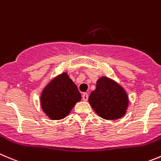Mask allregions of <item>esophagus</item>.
I'll list each match as a JSON object with an SVG mask.
<instances>
[{"label":"esophagus","mask_w":161,"mask_h":161,"mask_svg":"<svg viewBox=\"0 0 161 161\" xmlns=\"http://www.w3.org/2000/svg\"><path fill=\"white\" fill-rule=\"evenodd\" d=\"M82 100L85 101H86L87 100H88V94L86 93H84L83 94H82Z\"/></svg>","instance_id":"1"}]
</instances>
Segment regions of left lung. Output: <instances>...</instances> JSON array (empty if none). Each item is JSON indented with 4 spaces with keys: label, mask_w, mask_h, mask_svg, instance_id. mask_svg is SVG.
<instances>
[{
    "label": "left lung",
    "mask_w": 161,
    "mask_h": 161,
    "mask_svg": "<svg viewBox=\"0 0 161 161\" xmlns=\"http://www.w3.org/2000/svg\"><path fill=\"white\" fill-rule=\"evenodd\" d=\"M89 103L101 118L115 120L125 115L129 100L125 90L107 77H101L95 90L89 97Z\"/></svg>",
    "instance_id": "obj_1"
}]
</instances>
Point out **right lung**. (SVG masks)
Segmentation results:
<instances>
[{
	"mask_svg": "<svg viewBox=\"0 0 161 161\" xmlns=\"http://www.w3.org/2000/svg\"><path fill=\"white\" fill-rule=\"evenodd\" d=\"M75 84L66 72L53 79L41 94L42 108L51 119H61L66 117L75 104L81 101Z\"/></svg>",
	"mask_w": 161,
	"mask_h": 161,
	"instance_id": "obj_1",
	"label": "right lung"
}]
</instances>
